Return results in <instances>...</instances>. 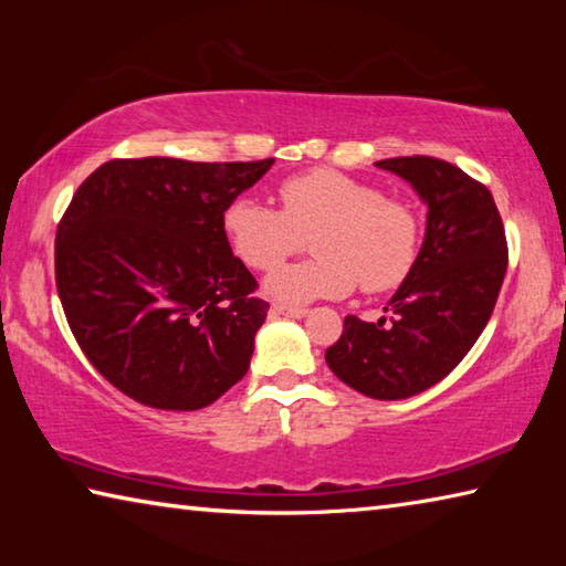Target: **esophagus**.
Returning <instances> with one entry per match:
<instances>
[{
    "instance_id": "1",
    "label": "esophagus",
    "mask_w": 566,
    "mask_h": 566,
    "mask_svg": "<svg viewBox=\"0 0 566 566\" xmlns=\"http://www.w3.org/2000/svg\"><path fill=\"white\" fill-rule=\"evenodd\" d=\"M272 310L276 314H284V317H292V319H302L310 314V310H304V306H286V304H274Z\"/></svg>"
}]
</instances>
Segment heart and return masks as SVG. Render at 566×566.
<instances>
[{
	"label": "heart",
	"instance_id": "obj_1",
	"mask_svg": "<svg viewBox=\"0 0 566 566\" xmlns=\"http://www.w3.org/2000/svg\"><path fill=\"white\" fill-rule=\"evenodd\" d=\"M282 212L252 197L224 207L222 229L232 252L256 272H270L312 235L317 256L266 276L274 300L302 304L344 296L354 286L377 294L407 280L419 254V217L407 199L387 197L339 169L300 171L276 187Z\"/></svg>",
	"mask_w": 566,
	"mask_h": 566
}]
</instances>
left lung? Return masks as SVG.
Instances as JSON below:
<instances>
[{
  "instance_id": "8db88e82",
  "label": "left lung",
  "mask_w": 566,
  "mask_h": 566,
  "mask_svg": "<svg viewBox=\"0 0 566 566\" xmlns=\"http://www.w3.org/2000/svg\"><path fill=\"white\" fill-rule=\"evenodd\" d=\"M427 205L417 262L391 296L387 322L344 319L324 354L344 385L371 399H407L442 381L490 322L506 274V237L492 191L434 157L377 161Z\"/></svg>"
}]
</instances>
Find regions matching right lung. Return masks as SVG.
Masks as SVG:
<instances>
[{
	"label": "right lung",
	"mask_w": 566,
	"mask_h": 566,
	"mask_svg": "<svg viewBox=\"0 0 566 566\" xmlns=\"http://www.w3.org/2000/svg\"><path fill=\"white\" fill-rule=\"evenodd\" d=\"M272 165L112 159L74 191L56 227V292L74 339L122 395L195 411L247 375L270 304L222 214Z\"/></svg>",
	"instance_id": "right-lung-1"
}]
</instances>
